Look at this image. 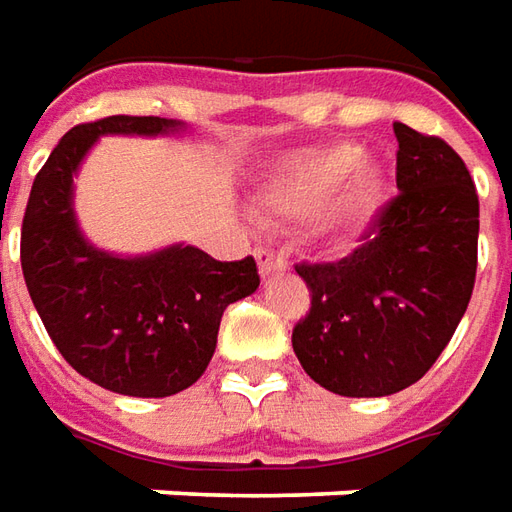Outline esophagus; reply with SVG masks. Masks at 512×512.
Listing matches in <instances>:
<instances>
[{
  "label": "esophagus",
  "instance_id": "obj_1",
  "mask_svg": "<svg viewBox=\"0 0 512 512\" xmlns=\"http://www.w3.org/2000/svg\"><path fill=\"white\" fill-rule=\"evenodd\" d=\"M256 262H259V273L262 276H273L278 270H284L287 267V259L276 253V250H267V248H259L256 250Z\"/></svg>",
  "mask_w": 512,
  "mask_h": 512
}]
</instances>
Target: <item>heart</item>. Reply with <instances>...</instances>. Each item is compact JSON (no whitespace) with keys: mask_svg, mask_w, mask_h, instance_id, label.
<instances>
[{"mask_svg":"<svg viewBox=\"0 0 512 512\" xmlns=\"http://www.w3.org/2000/svg\"><path fill=\"white\" fill-rule=\"evenodd\" d=\"M354 144H326L290 155L262 186V206L276 217L301 220L323 209L329 231H351L368 217L379 192V172L359 161Z\"/></svg>","mask_w":512,"mask_h":512,"instance_id":"b5f03b06","label":"heart"}]
</instances>
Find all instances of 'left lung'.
<instances>
[{"instance_id":"1","label":"left lung","mask_w":512,"mask_h":512,"mask_svg":"<svg viewBox=\"0 0 512 512\" xmlns=\"http://www.w3.org/2000/svg\"><path fill=\"white\" fill-rule=\"evenodd\" d=\"M398 195L340 262L298 264L312 309L292 329L303 370L337 396H393L449 345L477 276L479 200L463 158L393 122Z\"/></svg>"}]
</instances>
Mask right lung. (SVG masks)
Returning <instances> with one entry per match:
<instances>
[{
    "label": "right lung",
    "mask_w": 512,
    "mask_h": 512,
    "mask_svg": "<svg viewBox=\"0 0 512 512\" xmlns=\"http://www.w3.org/2000/svg\"><path fill=\"white\" fill-rule=\"evenodd\" d=\"M161 116L77 125L35 175L21 222V270L49 337L88 382L136 398L175 396L209 368L222 312L259 290L253 256L217 262L195 245L119 256L91 245L74 214V175L100 136H169Z\"/></svg>",
    "instance_id": "right-lung-1"
}]
</instances>
